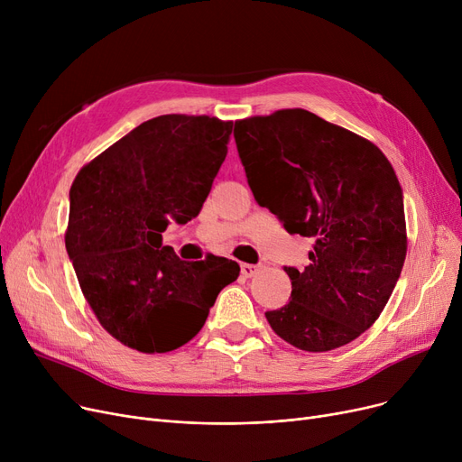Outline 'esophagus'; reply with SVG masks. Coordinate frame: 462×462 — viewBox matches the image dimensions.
Instances as JSON below:
<instances>
[{"instance_id":"obj_1","label":"esophagus","mask_w":462,"mask_h":462,"mask_svg":"<svg viewBox=\"0 0 462 462\" xmlns=\"http://www.w3.org/2000/svg\"><path fill=\"white\" fill-rule=\"evenodd\" d=\"M239 268H241V275L249 279V277H253V275H256V273H258L260 265H256V263H241Z\"/></svg>"}]
</instances>
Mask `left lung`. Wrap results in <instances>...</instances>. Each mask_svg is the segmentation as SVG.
I'll list each match as a JSON object with an SVG mask.
<instances>
[{
    "label": "left lung",
    "mask_w": 462,
    "mask_h": 462,
    "mask_svg": "<svg viewBox=\"0 0 462 462\" xmlns=\"http://www.w3.org/2000/svg\"><path fill=\"white\" fill-rule=\"evenodd\" d=\"M237 153L260 206L312 239L290 301L265 312L305 352H329L380 317L406 258L402 190L378 145L303 108L237 119Z\"/></svg>",
    "instance_id": "obj_1"
}]
</instances>
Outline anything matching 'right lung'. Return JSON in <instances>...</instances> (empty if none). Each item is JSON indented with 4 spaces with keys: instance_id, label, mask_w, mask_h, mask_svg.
Returning <instances> with one entry per match:
<instances>
[{
    "instance_id": "add662e5",
    "label": "right lung",
    "mask_w": 462,
    "mask_h": 462,
    "mask_svg": "<svg viewBox=\"0 0 462 462\" xmlns=\"http://www.w3.org/2000/svg\"><path fill=\"white\" fill-rule=\"evenodd\" d=\"M232 121L166 114L143 121L82 166L70 185L65 247L99 324L143 354L189 343L239 265L181 260L162 232L202 209L221 168Z\"/></svg>"
}]
</instances>
